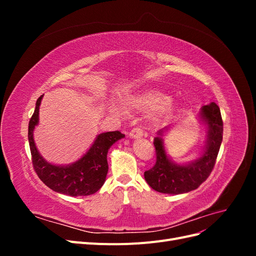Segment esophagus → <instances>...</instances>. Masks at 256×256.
Listing matches in <instances>:
<instances>
[{"label": "esophagus", "mask_w": 256, "mask_h": 256, "mask_svg": "<svg viewBox=\"0 0 256 256\" xmlns=\"http://www.w3.org/2000/svg\"><path fill=\"white\" fill-rule=\"evenodd\" d=\"M129 136L131 138H141L143 136V131L140 128H134L130 131Z\"/></svg>", "instance_id": "1"}]
</instances>
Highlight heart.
I'll use <instances>...</instances> for the list:
<instances>
[{
  "label": "heart",
  "instance_id": "1",
  "mask_svg": "<svg viewBox=\"0 0 256 256\" xmlns=\"http://www.w3.org/2000/svg\"><path fill=\"white\" fill-rule=\"evenodd\" d=\"M124 104L128 110L150 111L152 110L154 118L166 120L171 116L174 104L166 92L156 88H143L124 97ZM111 111L118 116L126 114L118 104H112Z\"/></svg>",
  "mask_w": 256,
  "mask_h": 256
}]
</instances>
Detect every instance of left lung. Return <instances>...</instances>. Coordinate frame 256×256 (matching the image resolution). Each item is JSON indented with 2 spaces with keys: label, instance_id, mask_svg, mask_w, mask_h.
Here are the masks:
<instances>
[{
  "label": "left lung",
  "instance_id": "left-lung-1",
  "mask_svg": "<svg viewBox=\"0 0 256 256\" xmlns=\"http://www.w3.org/2000/svg\"><path fill=\"white\" fill-rule=\"evenodd\" d=\"M200 122L206 128V140L196 159L178 164L166 152L164 136L173 127L159 130L154 138L157 161L144 173L150 187L166 194H182L198 188L212 173L223 136V122L219 106L214 102L203 106L198 112Z\"/></svg>",
  "mask_w": 256,
  "mask_h": 256
}]
</instances>
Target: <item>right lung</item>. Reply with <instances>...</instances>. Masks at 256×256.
<instances>
[{"mask_svg": "<svg viewBox=\"0 0 256 256\" xmlns=\"http://www.w3.org/2000/svg\"><path fill=\"white\" fill-rule=\"evenodd\" d=\"M42 96L37 99L35 111L28 122V143L35 171L50 189L69 196L94 194L106 182L108 170L106 154L110 147L125 138L120 131L99 134L81 158L69 164H54L46 160L37 150L34 130L40 122V106Z\"/></svg>", "mask_w": 256, "mask_h": 256, "instance_id": "right-lung-1", "label": "right lung"}]
</instances>
